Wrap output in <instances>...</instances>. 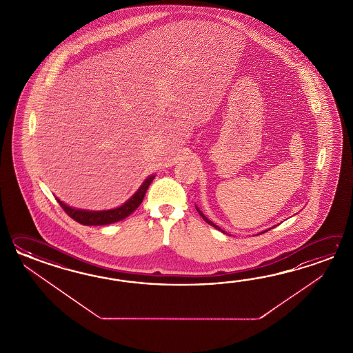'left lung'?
<instances>
[{
	"mask_svg": "<svg viewBox=\"0 0 353 353\" xmlns=\"http://www.w3.org/2000/svg\"><path fill=\"white\" fill-rule=\"evenodd\" d=\"M195 208H196V210H198V213H199V214H201V217H202L203 219H204V221H205V222H207V223H208V225H213V227H214V228H217L218 231H221V232H223V231H222V230H221V228H219V227H218L217 225H214V223H213V222H212V221H210V219H208V218L205 217V216H204V214H203L202 210H199V208H198V207H195ZM263 232H266V231H263Z\"/></svg>",
	"mask_w": 353,
	"mask_h": 353,
	"instance_id": "obj_1",
	"label": "left lung"
}]
</instances>
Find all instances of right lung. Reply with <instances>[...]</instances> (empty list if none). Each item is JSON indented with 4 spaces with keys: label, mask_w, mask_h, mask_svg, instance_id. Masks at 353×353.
<instances>
[{
    "label": "right lung",
    "mask_w": 353,
    "mask_h": 353,
    "mask_svg": "<svg viewBox=\"0 0 353 353\" xmlns=\"http://www.w3.org/2000/svg\"><path fill=\"white\" fill-rule=\"evenodd\" d=\"M155 176L151 175L148 179L145 180L143 185L139 188V190L136 192L135 194L132 195L128 202L123 203L119 208L108 210H75L67 205L65 203L61 202L58 198H55L60 207L64 210L69 217L73 218L78 223L84 225H111L114 222L122 221L125 218L128 217L134 210L141 204L143 202L145 193L148 190V188L151 184V181Z\"/></svg>",
    "instance_id": "right-lung-1"
}]
</instances>
